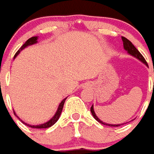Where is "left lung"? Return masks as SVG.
Returning <instances> with one entry per match:
<instances>
[{"mask_svg":"<svg viewBox=\"0 0 154 154\" xmlns=\"http://www.w3.org/2000/svg\"><path fill=\"white\" fill-rule=\"evenodd\" d=\"M122 40H123V42H124V48L128 51V54H130L131 55H133V56H134V57H136L137 59H138L139 60H141L143 63H144L145 65H148L147 61L145 60L144 57H143V56L142 55L141 53H140V52H139V51L135 48L134 45L132 44V42L130 41V40H128L127 38H125V37L124 36H122ZM90 111H91V113H92V115L94 116V119H95L99 123L103 124V125H108V126H111V127H118V126H119V125H123V124H105L104 122L101 121L99 118L97 117L96 114H95V113H94V107H93V105L91 106V108H90Z\"/></svg>","mask_w":154,"mask_h":154,"instance_id":"left-lung-1","label":"left lung"}]
</instances>
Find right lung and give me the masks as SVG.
<instances>
[{
  "instance_id": "1",
  "label": "right lung",
  "mask_w": 154,
  "mask_h": 154,
  "mask_svg": "<svg viewBox=\"0 0 154 154\" xmlns=\"http://www.w3.org/2000/svg\"><path fill=\"white\" fill-rule=\"evenodd\" d=\"M36 42H37V37L36 36L31 37V38H30L29 40H27L26 42L20 48L19 50H18V51L16 52V54H15V56H14V58L16 57V56H17V54H19L20 52L22 51L24 48H26V46H28V45H30L35 44ZM65 100H66V99H64V100H62L61 103H60V105H59V107H58L57 112L55 113V114L54 115V117L52 118V119H51L50 121H48L47 123H45V124H40V125H36V126H35V125H29V124H25V123H24V124H26L27 126H29V127L34 128H47L51 127L52 125H54V124H55L56 122H57V120L59 119V118H60V114H61L62 109H63V106H64V103H65ZM14 114H15V112H14Z\"/></svg>"
}]
</instances>
